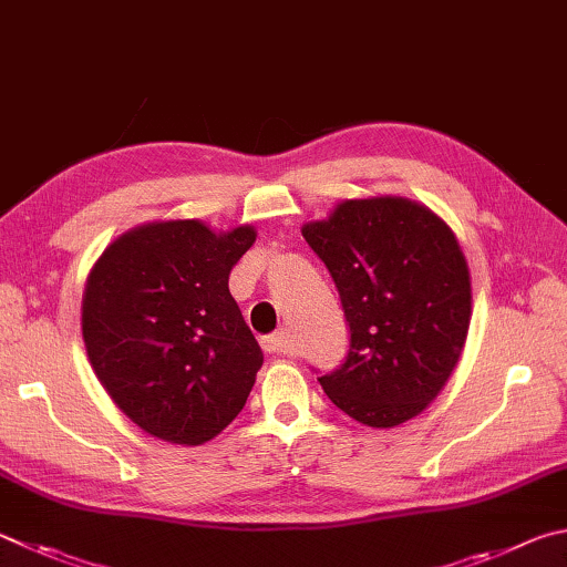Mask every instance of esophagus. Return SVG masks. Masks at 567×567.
<instances>
[{"instance_id":"esophagus-1","label":"esophagus","mask_w":567,"mask_h":567,"mask_svg":"<svg viewBox=\"0 0 567 567\" xmlns=\"http://www.w3.org/2000/svg\"><path fill=\"white\" fill-rule=\"evenodd\" d=\"M262 349L267 354H285L287 352V332H272L262 337Z\"/></svg>"}]
</instances>
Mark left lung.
Wrapping results in <instances>:
<instances>
[{"mask_svg":"<svg viewBox=\"0 0 567 567\" xmlns=\"http://www.w3.org/2000/svg\"><path fill=\"white\" fill-rule=\"evenodd\" d=\"M302 235L332 275L349 324V352L317 377L324 394L367 426L421 414L461 357L471 280L449 225L404 198L344 200Z\"/></svg>","mask_w":567,"mask_h":567,"instance_id":"left-lung-1","label":"left lung"}]
</instances>
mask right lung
I'll return each mask as SVG.
<instances>
[{
	"mask_svg": "<svg viewBox=\"0 0 567 567\" xmlns=\"http://www.w3.org/2000/svg\"><path fill=\"white\" fill-rule=\"evenodd\" d=\"M255 243L198 220L153 223L106 248L84 292V342L99 382L133 424L198 446L240 414L262 349L228 290Z\"/></svg>",
	"mask_w": 567,
	"mask_h": 567,
	"instance_id": "right-lung-1",
	"label": "right lung"
}]
</instances>
